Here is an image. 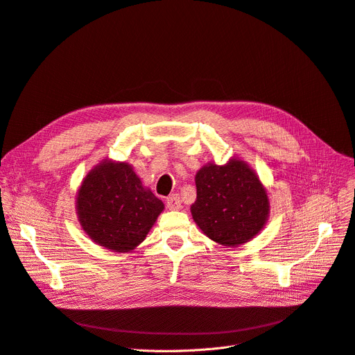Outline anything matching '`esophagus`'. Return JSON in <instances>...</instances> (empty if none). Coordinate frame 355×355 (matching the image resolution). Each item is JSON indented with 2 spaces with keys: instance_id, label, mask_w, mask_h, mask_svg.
I'll return each mask as SVG.
<instances>
[{
  "instance_id": "34e87169",
  "label": "esophagus",
  "mask_w": 355,
  "mask_h": 355,
  "mask_svg": "<svg viewBox=\"0 0 355 355\" xmlns=\"http://www.w3.org/2000/svg\"><path fill=\"white\" fill-rule=\"evenodd\" d=\"M166 207L169 210H178L181 207V200L178 194H173L166 198Z\"/></svg>"
}]
</instances>
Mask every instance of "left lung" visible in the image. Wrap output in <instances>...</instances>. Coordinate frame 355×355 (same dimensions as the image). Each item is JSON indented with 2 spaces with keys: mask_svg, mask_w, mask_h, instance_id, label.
<instances>
[{
  "mask_svg": "<svg viewBox=\"0 0 355 355\" xmlns=\"http://www.w3.org/2000/svg\"><path fill=\"white\" fill-rule=\"evenodd\" d=\"M196 187L193 220L216 243L235 248L264 229L268 193L246 161L232 157L225 165L207 162L196 174Z\"/></svg>",
  "mask_w": 355,
  "mask_h": 355,
  "instance_id": "8db88e82",
  "label": "left lung"
}]
</instances>
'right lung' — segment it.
Segmentation results:
<instances>
[{
	"mask_svg": "<svg viewBox=\"0 0 355 355\" xmlns=\"http://www.w3.org/2000/svg\"><path fill=\"white\" fill-rule=\"evenodd\" d=\"M164 207L129 162L110 158L91 168L75 202L87 236L119 254L130 252L145 241Z\"/></svg>",
	"mask_w": 355,
	"mask_h": 355,
	"instance_id": "1",
	"label": "right lung"
}]
</instances>
